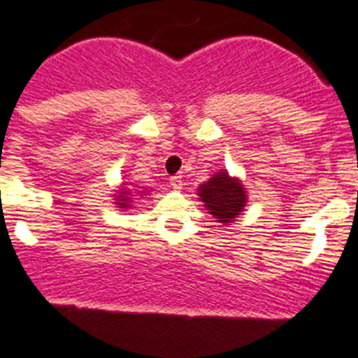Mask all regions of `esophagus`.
<instances>
[{
  "label": "esophagus",
  "mask_w": 358,
  "mask_h": 358,
  "mask_svg": "<svg viewBox=\"0 0 358 358\" xmlns=\"http://www.w3.org/2000/svg\"><path fill=\"white\" fill-rule=\"evenodd\" d=\"M169 185H171L173 189H176V191H180V189H182V185H183L182 176H180V175L171 176V180H169Z\"/></svg>",
  "instance_id": "1"
}]
</instances>
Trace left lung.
Returning <instances> with one entry per match:
<instances>
[{"mask_svg": "<svg viewBox=\"0 0 358 358\" xmlns=\"http://www.w3.org/2000/svg\"><path fill=\"white\" fill-rule=\"evenodd\" d=\"M199 199L205 203L208 214L214 215L219 223H234L246 207V191L237 178H231L227 171L212 176L198 189Z\"/></svg>", "mask_w": 358, "mask_h": 358, "instance_id": "obj_1", "label": "left lung"}]
</instances>
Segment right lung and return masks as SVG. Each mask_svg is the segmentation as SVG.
<instances>
[{
  "mask_svg": "<svg viewBox=\"0 0 358 358\" xmlns=\"http://www.w3.org/2000/svg\"><path fill=\"white\" fill-rule=\"evenodd\" d=\"M127 185V183H124ZM131 198H130V189H121L119 191V196H117V201H115V205H119V208H130Z\"/></svg>",
  "mask_w": 358,
  "mask_h": 358,
  "instance_id": "right-lung-1",
  "label": "right lung"
}]
</instances>
